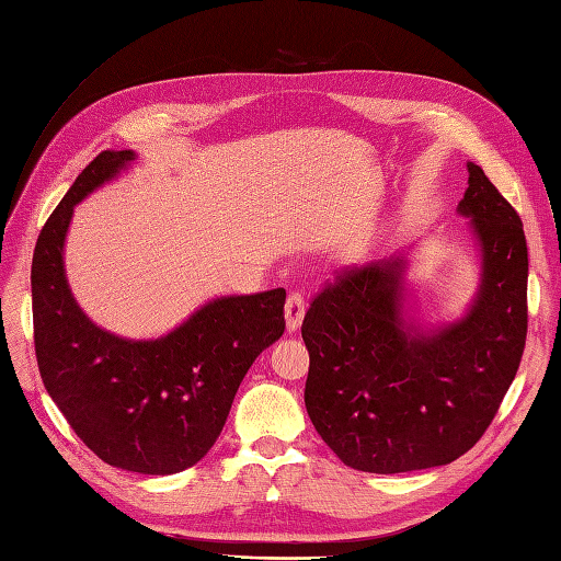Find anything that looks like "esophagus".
Here are the masks:
<instances>
[{
  "mask_svg": "<svg viewBox=\"0 0 561 561\" xmlns=\"http://www.w3.org/2000/svg\"><path fill=\"white\" fill-rule=\"evenodd\" d=\"M304 313H307V304H304V297L299 293H293L285 301V328L287 332H297Z\"/></svg>",
  "mask_w": 561,
  "mask_h": 561,
  "instance_id": "esophagus-1",
  "label": "esophagus"
}]
</instances>
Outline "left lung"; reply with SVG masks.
<instances>
[{"mask_svg":"<svg viewBox=\"0 0 561 561\" xmlns=\"http://www.w3.org/2000/svg\"><path fill=\"white\" fill-rule=\"evenodd\" d=\"M456 213L478 250V290L458 318L423 325L400 250L325 287L304 318V402L318 435L355 470L447 466L499 412L526 342L529 252L522 219L478 163Z\"/></svg>","mask_w":561,"mask_h":561,"instance_id":"left-lung-1","label":"left lung"}]
</instances>
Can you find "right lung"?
Wrapping results in <instances>:
<instances>
[{
	"mask_svg": "<svg viewBox=\"0 0 561 561\" xmlns=\"http://www.w3.org/2000/svg\"><path fill=\"white\" fill-rule=\"evenodd\" d=\"M133 149H107L75 180L32 257V320L46 393L105 463L175 474L198 463L225 428L257 355L285 330V290L208 299L161 336L130 339L93 322L65 274L75 206L128 173Z\"/></svg>",
	"mask_w": 561,
	"mask_h": 561,
	"instance_id": "obj_1",
	"label": "right lung"
}]
</instances>
